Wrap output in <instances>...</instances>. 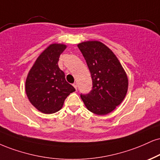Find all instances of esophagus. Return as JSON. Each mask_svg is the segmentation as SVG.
Masks as SVG:
<instances>
[{
    "label": "esophagus",
    "mask_w": 160,
    "mask_h": 160,
    "mask_svg": "<svg viewBox=\"0 0 160 160\" xmlns=\"http://www.w3.org/2000/svg\"><path fill=\"white\" fill-rule=\"evenodd\" d=\"M73 86H74L75 89L77 90V88H78V83H77V82H74V83H73Z\"/></svg>",
    "instance_id": "esophagus-1"
}]
</instances>
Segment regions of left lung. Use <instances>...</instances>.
<instances>
[{
    "label": "left lung",
    "mask_w": 160,
    "mask_h": 160,
    "mask_svg": "<svg viewBox=\"0 0 160 160\" xmlns=\"http://www.w3.org/2000/svg\"><path fill=\"white\" fill-rule=\"evenodd\" d=\"M78 47L86 62L92 80V88L80 95L87 109L99 115L111 112L126 96L128 79L113 52L98 41L80 43Z\"/></svg>",
    "instance_id": "obj_1"
}]
</instances>
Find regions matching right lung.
<instances>
[{"label": "right lung", "instance_id": "obj_1", "mask_svg": "<svg viewBox=\"0 0 160 160\" xmlns=\"http://www.w3.org/2000/svg\"><path fill=\"white\" fill-rule=\"evenodd\" d=\"M65 48L62 44L50 45L38 57L27 78L25 90L29 101L45 114L59 111L65 98L75 91L58 66L59 57Z\"/></svg>", "mask_w": 160, "mask_h": 160}]
</instances>
